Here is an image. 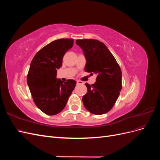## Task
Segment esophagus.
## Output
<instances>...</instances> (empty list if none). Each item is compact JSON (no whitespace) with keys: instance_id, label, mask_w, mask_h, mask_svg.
I'll use <instances>...</instances> for the list:
<instances>
[{"instance_id":"esophagus-1","label":"esophagus","mask_w":160,"mask_h":160,"mask_svg":"<svg viewBox=\"0 0 160 160\" xmlns=\"http://www.w3.org/2000/svg\"><path fill=\"white\" fill-rule=\"evenodd\" d=\"M83 83V81H79V80H77V85H82Z\"/></svg>"}]
</instances>
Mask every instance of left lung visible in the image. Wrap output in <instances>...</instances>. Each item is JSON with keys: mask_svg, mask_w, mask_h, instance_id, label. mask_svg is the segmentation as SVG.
<instances>
[{"mask_svg": "<svg viewBox=\"0 0 160 160\" xmlns=\"http://www.w3.org/2000/svg\"><path fill=\"white\" fill-rule=\"evenodd\" d=\"M76 44L86 58L85 71L97 74L94 84L85 83L88 92L82 101L95 115L108 113L115 105L122 88V73L115 57L104 43L95 39H78Z\"/></svg>", "mask_w": 160, "mask_h": 160, "instance_id": "8db88e82", "label": "left lung"}]
</instances>
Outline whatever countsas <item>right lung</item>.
I'll list each match as a JSON object with an SVG mask.
<instances>
[{
	"label": "right lung",
	"mask_w": 160,
	"mask_h": 160,
	"mask_svg": "<svg viewBox=\"0 0 160 160\" xmlns=\"http://www.w3.org/2000/svg\"><path fill=\"white\" fill-rule=\"evenodd\" d=\"M72 45V38L55 40L38 51L31 62L27 84L37 107L47 115L60 113L76 85L73 79L63 82L56 77L63 56Z\"/></svg>",
	"instance_id": "add662e5"
}]
</instances>
